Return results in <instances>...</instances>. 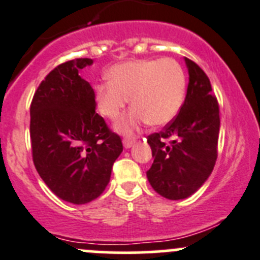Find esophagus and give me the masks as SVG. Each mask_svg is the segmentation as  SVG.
Here are the masks:
<instances>
[{"label": "esophagus", "mask_w": 260, "mask_h": 260, "mask_svg": "<svg viewBox=\"0 0 260 260\" xmlns=\"http://www.w3.org/2000/svg\"><path fill=\"white\" fill-rule=\"evenodd\" d=\"M133 143H135V138H124V140H123V146H124L125 148H129V147H132L133 146Z\"/></svg>", "instance_id": "esophagus-1"}]
</instances>
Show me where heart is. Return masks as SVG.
I'll return each mask as SVG.
<instances>
[{
  "label": "heart",
  "instance_id": "heart-1",
  "mask_svg": "<svg viewBox=\"0 0 260 260\" xmlns=\"http://www.w3.org/2000/svg\"><path fill=\"white\" fill-rule=\"evenodd\" d=\"M109 82L95 89L99 112L109 119L120 115L128 98L133 108L115 124L124 135L151 125H164L178 115L184 103L186 75L174 58L118 63L109 70Z\"/></svg>",
  "mask_w": 260,
  "mask_h": 260
}]
</instances>
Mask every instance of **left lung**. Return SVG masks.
Returning <instances> with one entry per match:
<instances>
[{
	"label": "left lung",
	"mask_w": 260,
	"mask_h": 260,
	"mask_svg": "<svg viewBox=\"0 0 260 260\" xmlns=\"http://www.w3.org/2000/svg\"><path fill=\"white\" fill-rule=\"evenodd\" d=\"M185 63L189 84L178 115L161 132L147 137L153 157L147 179L155 191L173 201L197 191L217 160L218 102L205 71L189 58Z\"/></svg>",
	"instance_id": "8db88e82"
}]
</instances>
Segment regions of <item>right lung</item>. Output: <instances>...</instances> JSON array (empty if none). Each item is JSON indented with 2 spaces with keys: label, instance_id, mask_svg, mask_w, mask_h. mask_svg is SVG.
Segmentation results:
<instances>
[{
  "label": "right lung",
  "instance_id": "obj_1",
  "mask_svg": "<svg viewBox=\"0 0 260 260\" xmlns=\"http://www.w3.org/2000/svg\"><path fill=\"white\" fill-rule=\"evenodd\" d=\"M90 58L69 60L40 82L30 105L32 161L40 178L66 202L85 205L107 188L122 140L96 112L91 85L79 75Z\"/></svg>",
  "mask_w": 260,
  "mask_h": 260
}]
</instances>
